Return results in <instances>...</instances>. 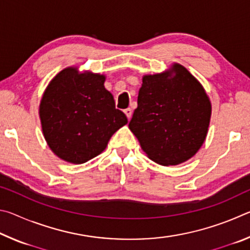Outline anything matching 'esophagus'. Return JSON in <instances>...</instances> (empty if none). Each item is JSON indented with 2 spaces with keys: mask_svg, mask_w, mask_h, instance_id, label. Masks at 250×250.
<instances>
[{
  "mask_svg": "<svg viewBox=\"0 0 250 250\" xmlns=\"http://www.w3.org/2000/svg\"><path fill=\"white\" fill-rule=\"evenodd\" d=\"M125 116H126V118H128V119L130 120V118H131V116H132V110H131L130 108H128V109H125Z\"/></svg>",
  "mask_w": 250,
  "mask_h": 250,
  "instance_id": "34e87169",
  "label": "esophagus"
}]
</instances>
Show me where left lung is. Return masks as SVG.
<instances>
[{"instance_id":"left-lung-1","label":"left lung","mask_w":250,"mask_h":250,"mask_svg":"<svg viewBox=\"0 0 250 250\" xmlns=\"http://www.w3.org/2000/svg\"><path fill=\"white\" fill-rule=\"evenodd\" d=\"M211 104L202 83L177 62L145 75L129 129L147 158L164 167L196 154L208 131Z\"/></svg>"}]
</instances>
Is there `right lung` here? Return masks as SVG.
I'll return each mask as SVG.
<instances>
[{
	"label": "right lung",
	"mask_w": 250,
	"mask_h": 250,
	"mask_svg": "<svg viewBox=\"0 0 250 250\" xmlns=\"http://www.w3.org/2000/svg\"><path fill=\"white\" fill-rule=\"evenodd\" d=\"M105 76L67 67L50 80L40 104L42 130L59 159L82 164L99 155L110 138L128 124L116 109Z\"/></svg>",
	"instance_id": "right-lung-1"
}]
</instances>
